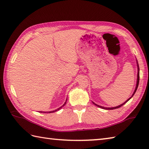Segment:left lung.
Segmentation results:
<instances>
[{
  "mask_svg": "<svg viewBox=\"0 0 149 149\" xmlns=\"http://www.w3.org/2000/svg\"><path fill=\"white\" fill-rule=\"evenodd\" d=\"M137 62V66H138V75H137V83H136V88H135V90H134V93H133V94L132 95V96L129 98V99H128L127 100L125 101V102H123V104H120V105H119V106H116V107H102V106H99V105H97V104H95L93 102V103L95 104V106H97V107H100V108H102V109H107V110H111V109H117V108H119V107H120L121 106H122L123 105H124V104L126 103V102H127L128 101L130 100L131 98L132 97V96L134 95V93H135V92L136 91V90H137V88H138V84H139V81H140V68H139V65H138V61H136Z\"/></svg>",
  "mask_w": 149,
  "mask_h": 149,
  "instance_id": "obj_1",
  "label": "left lung"
}]
</instances>
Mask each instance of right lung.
<instances>
[{
    "instance_id": "obj_1",
    "label": "right lung",
    "mask_w": 149,
    "mask_h": 149,
    "mask_svg": "<svg viewBox=\"0 0 149 149\" xmlns=\"http://www.w3.org/2000/svg\"><path fill=\"white\" fill-rule=\"evenodd\" d=\"M66 102H65V104H63V105L62 106H61V107H59L58 109H56V110H54V111H49L48 113H54V112H55V111H57L59 110L60 109H61V107H63V106H64L65 105V104H66ZM40 113H42V111H40ZM43 113H47V112H43Z\"/></svg>"
}]
</instances>
